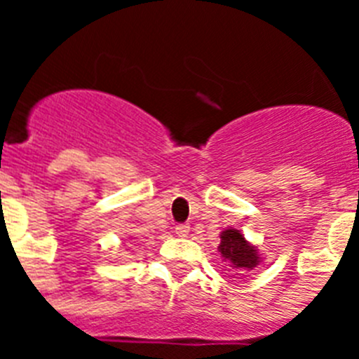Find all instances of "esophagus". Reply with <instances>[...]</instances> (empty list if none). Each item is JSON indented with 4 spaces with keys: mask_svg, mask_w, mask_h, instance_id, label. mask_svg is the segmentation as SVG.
<instances>
[{
    "mask_svg": "<svg viewBox=\"0 0 359 359\" xmlns=\"http://www.w3.org/2000/svg\"><path fill=\"white\" fill-rule=\"evenodd\" d=\"M189 230H190L189 224H177V226H176V236L177 237H187V236H189Z\"/></svg>",
    "mask_w": 359,
    "mask_h": 359,
    "instance_id": "34e87169",
    "label": "esophagus"
}]
</instances>
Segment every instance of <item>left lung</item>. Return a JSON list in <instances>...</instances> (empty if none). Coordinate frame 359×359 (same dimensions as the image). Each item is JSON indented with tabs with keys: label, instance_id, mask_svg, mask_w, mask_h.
<instances>
[{
	"label": "left lung",
	"instance_id": "left-lung-1",
	"mask_svg": "<svg viewBox=\"0 0 359 359\" xmlns=\"http://www.w3.org/2000/svg\"><path fill=\"white\" fill-rule=\"evenodd\" d=\"M217 250L221 252V257H224V261L230 262L231 269L237 271V275L246 273L250 269L257 268L261 262V257H259L255 246H252L244 239L243 233L236 228L223 230Z\"/></svg>",
	"mask_w": 359,
	"mask_h": 359
}]
</instances>
